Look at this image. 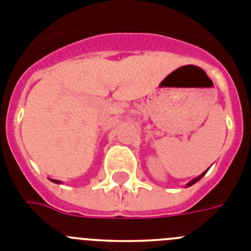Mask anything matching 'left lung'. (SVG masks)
I'll return each instance as SVG.
<instances>
[{
	"label": "left lung",
	"mask_w": 251,
	"mask_h": 251,
	"mask_svg": "<svg viewBox=\"0 0 251 251\" xmlns=\"http://www.w3.org/2000/svg\"><path fill=\"white\" fill-rule=\"evenodd\" d=\"M205 174H207V171L204 172V174H201V176H198V177H195V178H194V180H193V181H190V182H187V184H186V187L191 186V185H194V184H195V182H198V181L201 180V178L203 177V176H204V175H205Z\"/></svg>",
	"instance_id": "8db88e82"
}]
</instances>
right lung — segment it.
Segmentation results:
<instances>
[{
    "mask_svg": "<svg viewBox=\"0 0 251 251\" xmlns=\"http://www.w3.org/2000/svg\"><path fill=\"white\" fill-rule=\"evenodd\" d=\"M50 181H52V182H56V184H61V181H58V180H53V178H50Z\"/></svg>",
    "mask_w": 251,
    "mask_h": 251,
    "instance_id": "right-lung-1",
    "label": "right lung"
}]
</instances>
